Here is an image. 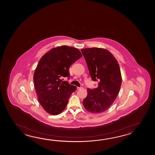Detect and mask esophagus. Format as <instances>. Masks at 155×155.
<instances>
[{
    "label": "esophagus",
    "instance_id": "1",
    "mask_svg": "<svg viewBox=\"0 0 155 155\" xmlns=\"http://www.w3.org/2000/svg\"><path fill=\"white\" fill-rule=\"evenodd\" d=\"M77 89H78V90H82V89H84V87L81 86V87H78Z\"/></svg>",
    "mask_w": 155,
    "mask_h": 155
}]
</instances>
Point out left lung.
I'll return each instance as SVG.
<instances>
[{
  "label": "left lung",
  "mask_w": 155,
  "mask_h": 155,
  "mask_svg": "<svg viewBox=\"0 0 155 155\" xmlns=\"http://www.w3.org/2000/svg\"><path fill=\"white\" fill-rule=\"evenodd\" d=\"M90 75L98 87L87 89L83 105L89 112L100 113L109 109L119 94L122 78L119 64L111 53L102 48L81 49Z\"/></svg>",
  "instance_id": "8db88e82"
}]
</instances>
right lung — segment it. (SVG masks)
I'll use <instances>...</instances> for the list:
<instances>
[{"label":"right lung","instance_id":"obj_1","mask_svg":"<svg viewBox=\"0 0 155 155\" xmlns=\"http://www.w3.org/2000/svg\"><path fill=\"white\" fill-rule=\"evenodd\" d=\"M82 56L76 48L59 46L46 53L40 60L34 74V82L38 101L46 112L58 115L66 107L76 86L64 81L69 79V68Z\"/></svg>","mask_w":155,"mask_h":155}]
</instances>
